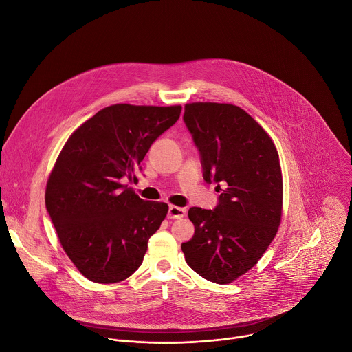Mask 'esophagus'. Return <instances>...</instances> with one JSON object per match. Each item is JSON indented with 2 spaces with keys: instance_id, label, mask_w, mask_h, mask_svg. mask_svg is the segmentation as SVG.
Returning <instances> with one entry per match:
<instances>
[{
  "instance_id": "esophagus-1",
  "label": "esophagus",
  "mask_w": 352,
  "mask_h": 352,
  "mask_svg": "<svg viewBox=\"0 0 352 352\" xmlns=\"http://www.w3.org/2000/svg\"><path fill=\"white\" fill-rule=\"evenodd\" d=\"M186 216V209L184 208H179V206H173L170 205L168 209V217L169 219H182Z\"/></svg>"
}]
</instances>
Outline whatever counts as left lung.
<instances>
[{
  "mask_svg": "<svg viewBox=\"0 0 352 352\" xmlns=\"http://www.w3.org/2000/svg\"><path fill=\"white\" fill-rule=\"evenodd\" d=\"M183 121L199 151L206 183H217L213 210L191 208L195 227L182 244L188 266L228 284L250 270L277 234L283 208L278 153L263 128L239 107L197 102Z\"/></svg>",
  "mask_w": 352,
  "mask_h": 352,
  "instance_id": "8db88e82",
  "label": "left lung"
}]
</instances>
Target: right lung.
I'll return each mask as SVG.
<instances>
[{"instance_id":"obj_1","label":"right lung","mask_w":352,"mask_h":352,"mask_svg":"<svg viewBox=\"0 0 352 352\" xmlns=\"http://www.w3.org/2000/svg\"><path fill=\"white\" fill-rule=\"evenodd\" d=\"M180 112L182 107L112 105L63 147L45 202L64 251L89 280L118 283L142 265L168 205L140 199L121 180L138 182L146 153Z\"/></svg>"}]
</instances>
